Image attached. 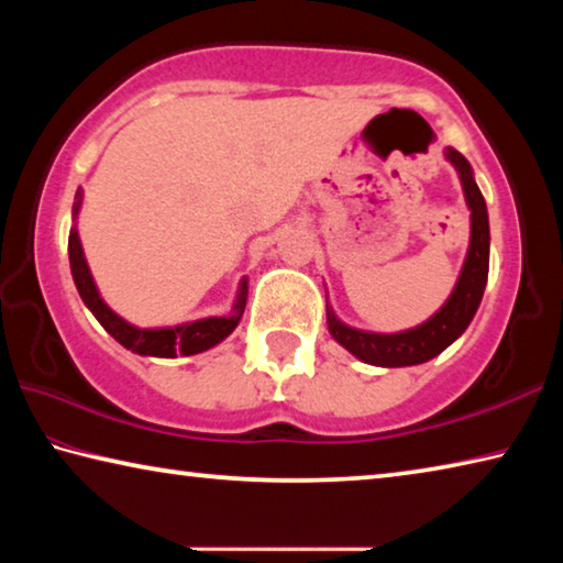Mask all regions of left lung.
Segmentation results:
<instances>
[{"label": "left lung", "instance_id": "8db88e82", "mask_svg": "<svg viewBox=\"0 0 563 563\" xmlns=\"http://www.w3.org/2000/svg\"><path fill=\"white\" fill-rule=\"evenodd\" d=\"M446 158H450L454 168L460 170L466 206L472 208V241L460 280H456V288L450 295V300L444 302V308L437 312L434 318L427 320L424 325L397 332V335H375V332L347 328L332 316V310L328 312L330 335L335 338L342 347L350 350L352 355L360 357L362 362H369V365L407 367L432 360L462 335L482 302L484 285H487L489 275L487 203H484L482 190L474 184L470 161L454 148H446Z\"/></svg>", "mask_w": 563, "mask_h": 563}]
</instances>
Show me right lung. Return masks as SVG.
<instances>
[{"label":"right lung","mask_w":563,"mask_h":563,"mask_svg":"<svg viewBox=\"0 0 563 563\" xmlns=\"http://www.w3.org/2000/svg\"><path fill=\"white\" fill-rule=\"evenodd\" d=\"M79 206H81V190L76 194L74 216L79 213ZM69 263H71L76 290H79L81 300L87 302V308L93 312V318L101 322V328L107 330L113 340L121 342V345L131 352H139V355H151V357L196 355V352L213 347L223 338L231 335L245 310L247 283L243 280L241 292H238L235 308L228 318H206V320H196V322H188V325H178V328L139 330V328L129 325L126 320H121L117 312H113L109 305L99 298L97 285H93V280H91L89 265H87V261H84V251H81L79 233H76V228H71V233H69Z\"/></svg>","instance_id":"obj_1"}]
</instances>
